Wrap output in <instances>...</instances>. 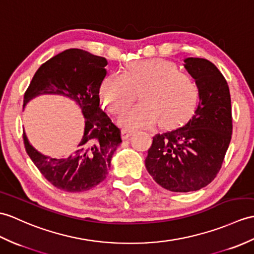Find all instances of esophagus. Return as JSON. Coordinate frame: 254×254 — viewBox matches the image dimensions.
I'll list each match as a JSON object with an SVG mask.
<instances>
[{
    "label": "esophagus",
    "mask_w": 254,
    "mask_h": 254,
    "mask_svg": "<svg viewBox=\"0 0 254 254\" xmlns=\"http://www.w3.org/2000/svg\"><path fill=\"white\" fill-rule=\"evenodd\" d=\"M133 132L128 131V129H122L121 135H122V139H127L129 136H132Z\"/></svg>",
    "instance_id": "1"
}]
</instances>
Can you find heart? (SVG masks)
Listing matches in <instances>:
<instances>
[{
  "label": "heart",
  "mask_w": 254,
  "mask_h": 254,
  "mask_svg": "<svg viewBox=\"0 0 254 254\" xmlns=\"http://www.w3.org/2000/svg\"><path fill=\"white\" fill-rule=\"evenodd\" d=\"M140 104L127 109L119 123L127 128L155 125L171 127L191 115L198 100V86L190 74L162 58L136 61L125 72H113L99 86V97L110 114L117 115L136 98Z\"/></svg>",
  "instance_id": "b5f03b06"
}]
</instances>
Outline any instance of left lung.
Returning <instances> with one entry per match:
<instances>
[{"label":"left lung","mask_w":254,"mask_h":254,"mask_svg":"<svg viewBox=\"0 0 254 254\" xmlns=\"http://www.w3.org/2000/svg\"><path fill=\"white\" fill-rule=\"evenodd\" d=\"M184 63L198 86V107L184 127L154 136L145 160L157 184L175 192L199 190L215 179L233 132L231 94L220 70L203 58Z\"/></svg>","instance_id":"left-lung-1"}]
</instances>
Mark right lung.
<instances>
[{
	"mask_svg": "<svg viewBox=\"0 0 254 254\" xmlns=\"http://www.w3.org/2000/svg\"><path fill=\"white\" fill-rule=\"evenodd\" d=\"M107 60L83 50H66L44 63L33 75L23 97V108L39 95H63L73 99L84 117V133L69 156L42 155L29 143L23 132L26 151L51 184L68 192L91 190L103 182L110 170L121 131L99 107V86L107 74Z\"/></svg>",
	"mask_w": 254,
	"mask_h": 254,
	"instance_id": "add662e5",
	"label": "right lung"
}]
</instances>
